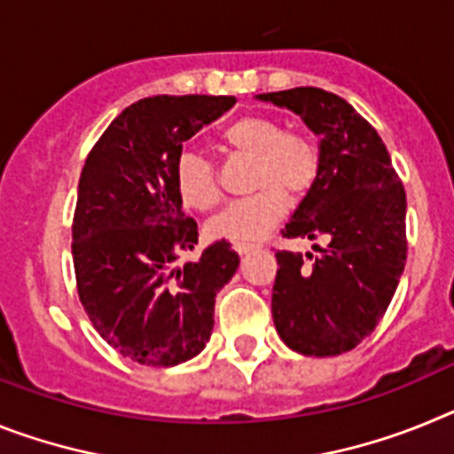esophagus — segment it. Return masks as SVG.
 Returning a JSON list of instances; mask_svg holds the SVG:
<instances>
[{
  "mask_svg": "<svg viewBox=\"0 0 454 454\" xmlns=\"http://www.w3.org/2000/svg\"><path fill=\"white\" fill-rule=\"evenodd\" d=\"M232 249L238 251L239 255H247V254H251V251H255L258 249V244H247V242H235L232 244Z\"/></svg>",
  "mask_w": 454,
  "mask_h": 454,
  "instance_id": "1",
  "label": "esophagus"
}]
</instances>
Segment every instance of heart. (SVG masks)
<instances>
[{"label":"heart","instance_id":"obj_1","mask_svg":"<svg viewBox=\"0 0 454 454\" xmlns=\"http://www.w3.org/2000/svg\"><path fill=\"white\" fill-rule=\"evenodd\" d=\"M228 151L251 157L255 194L228 205L210 222V235L232 242L262 239L287 210V196H303L320 171V151L309 134L281 129L274 118L242 116L222 132ZM173 184L189 210H212L222 194L215 168L199 153H180L173 164Z\"/></svg>","mask_w":454,"mask_h":454}]
</instances>
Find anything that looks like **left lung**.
<instances>
[{
    "label": "left lung",
    "mask_w": 454,
    "mask_h": 454,
    "mask_svg": "<svg viewBox=\"0 0 454 454\" xmlns=\"http://www.w3.org/2000/svg\"><path fill=\"white\" fill-rule=\"evenodd\" d=\"M290 109L320 137V171L283 238H325L317 254L278 251L271 317L303 356H338L384 317L407 262V194L372 125L329 90L255 96Z\"/></svg>",
    "instance_id": "obj_1"
}]
</instances>
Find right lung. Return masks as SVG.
<instances>
[{
  "label": "right lung",
  "instance_id": "obj_1",
  "mask_svg": "<svg viewBox=\"0 0 454 454\" xmlns=\"http://www.w3.org/2000/svg\"><path fill=\"white\" fill-rule=\"evenodd\" d=\"M235 105L232 96H155L118 114L86 157L73 219L77 293L118 354L171 368L199 356L215 326V297L238 271L226 239L199 260L173 184L183 144Z\"/></svg>",
  "mask_w": 454,
  "mask_h": 454
}]
</instances>
